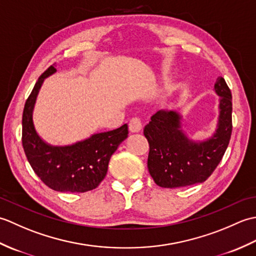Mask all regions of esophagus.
<instances>
[{
	"mask_svg": "<svg viewBox=\"0 0 256 256\" xmlns=\"http://www.w3.org/2000/svg\"><path fill=\"white\" fill-rule=\"evenodd\" d=\"M128 130L131 133H138L142 131V122L140 121V118H134L128 123Z\"/></svg>",
	"mask_w": 256,
	"mask_h": 256,
	"instance_id": "34e87169",
	"label": "esophagus"
}]
</instances>
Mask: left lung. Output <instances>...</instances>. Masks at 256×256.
<instances>
[{"instance_id":"8db88e82","label":"left lung","mask_w":256,"mask_h":256,"mask_svg":"<svg viewBox=\"0 0 256 256\" xmlns=\"http://www.w3.org/2000/svg\"><path fill=\"white\" fill-rule=\"evenodd\" d=\"M214 91L220 96L219 116L211 136L202 140L189 138L182 130V116L174 110L157 111L145 126L148 172L160 187L204 182L219 165L232 133V94L222 77L216 79Z\"/></svg>"}]
</instances>
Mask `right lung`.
Returning <instances> with one entry per match:
<instances>
[{
	"label": "right lung",
	"mask_w": 256,
	"mask_h": 256,
	"mask_svg": "<svg viewBox=\"0 0 256 256\" xmlns=\"http://www.w3.org/2000/svg\"><path fill=\"white\" fill-rule=\"evenodd\" d=\"M56 72L54 66L48 68L26 100L22 142L32 170L46 186L60 192H86L96 188L104 179L112 154L128 138V124L113 131L92 134L70 145L56 146L45 142L36 131L32 112L42 82Z\"/></svg>",
	"instance_id": "right-lung-1"
}]
</instances>
